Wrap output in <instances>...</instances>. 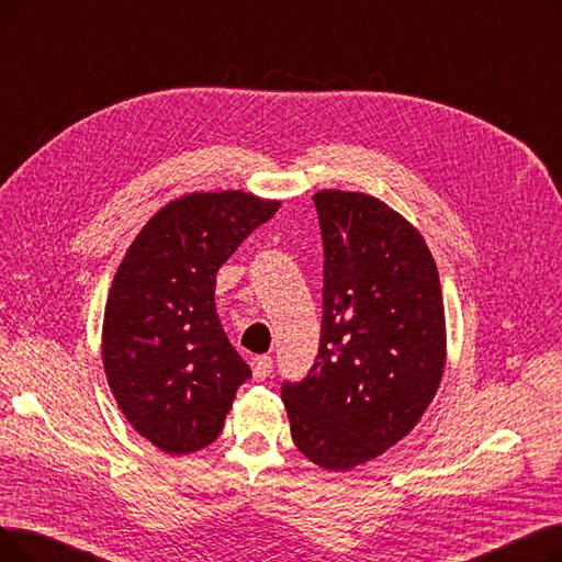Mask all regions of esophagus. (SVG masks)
I'll return each instance as SVG.
<instances>
[{"instance_id":"1","label":"esophagus","mask_w":562,"mask_h":562,"mask_svg":"<svg viewBox=\"0 0 562 562\" xmlns=\"http://www.w3.org/2000/svg\"><path fill=\"white\" fill-rule=\"evenodd\" d=\"M273 373V360L271 356H259L255 362H252V375L255 380H266Z\"/></svg>"}]
</instances>
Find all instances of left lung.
Listing matches in <instances>:
<instances>
[{
    "mask_svg": "<svg viewBox=\"0 0 562 562\" xmlns=\"http://www.w3.org/2000/svg\"><path fill=\"white\" fill-rule=\"evenodd\" d=\"M323 318L307 375L282 382L305 458L348 471L417 426L445 371V305L422 234L364 193L318 191Z\"/></svg>",
    "mask_w": 562,
    "mask_h": 562,
    "instance_id": "obj_1",
    "label": "left lung"
}]
</instances>
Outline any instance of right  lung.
Here are the masks:
<instances>
[{
    "instance_id": "1",
    "label": "right lung",
    "mask_w": 562,
    "mask_h": 562,
    "mask_svg": "<svg viewBox=\"0 0 562 562\" xmlns=\"http://www.w3.org/2000/svg\"><path fill=\"white\" fill-rule=\"evenodd\" d=\"M280 202L244 191L172 200L138 232L104 310L102 358L127 422L170 456L221 435L252 375L216 314V273Z\"/></svg>"
}]
</instances>
